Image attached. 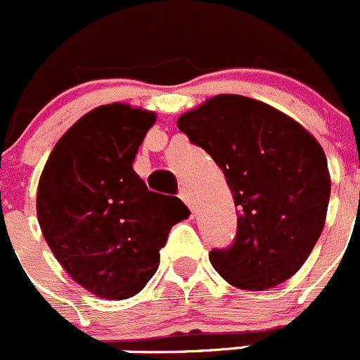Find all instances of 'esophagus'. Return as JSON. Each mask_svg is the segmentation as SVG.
Instances as JSON below:
<instances>
[{"mask_svg": "<svg viewBox=\"0 0 360 360\" xmlns=\"http://www.w3.org/2000/svg\"><path fill=\"white\" fill-rule=\"evenodd\" d=\"M178 196H180V200H182V202L186 203V205L189 207L191 210H194V200H193V194H191L189 191L182 189V191H180V194H178Z\"/></svg>", "mask_w": 360, "mask_h": 360, "instance_id": "34e87169", "label": "esophagus"}]
</instances>
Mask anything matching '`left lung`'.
Masks as SVG:
<instances>
[{"label": "left lung", "mask_w": 360, "mask_h": 360, "mask_svg": "<svg viewBox=\"0 0 360 360\" xmlns=\"http://www.w3.org/2000/svg\"><path fill=\"white\" fill-rule=\"evenodd\" d=\"M176 124L223 169L237 207L232 246L209 255L214 269L246 291L291 278L318 243L330 200V173L314 135L239 94L210 98Z\"/></svg>", "instance_id": "obj_1"}]
</instances>
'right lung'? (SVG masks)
<instances>
[{
  "instance_id": "obj_1",
  "label": "right lung",
  "mask_w": 360,
  "mask_h": 360,
  "mask_svg": "<svg viewBox=\"0 0 360 360\" xmlns=\"http://www.w3.org/2000/svg\"><path fill=\"white\" fill-rule=\"evenodd\" d=\"M155 112L101 105L60 137L42 169L37 219L72 280L105 300H127L155 275L160 248L184 214L178 198L148 191L131 164Z\"/></svg>"
}]
</instances>
